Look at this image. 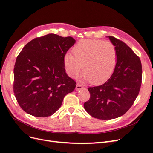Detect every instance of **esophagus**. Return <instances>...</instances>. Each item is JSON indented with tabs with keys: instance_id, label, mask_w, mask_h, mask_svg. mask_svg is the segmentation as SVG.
<instances>
[{
	"instance_id": "esophagus-1",
	"label": "esophagus",
	"mask_w": 153,
	"mask_h": 153,
	"mask_svg": "<svg viewBox=\"0 0 153 153\" xmlns=\"http://www.w3.org/2000/svg\"><path fill=\"white\" fill-rule=\"evenodd\" d=\"M82 85H80V84H76V91H80L81 89H82Z\"/></svg>"
}]
</instances>
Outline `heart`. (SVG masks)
I'll return each mask as SVG.
<instances>
[{"label": "heart", "mask_w": 153, "mask_h": 153, "mask_svg": "<svg viewBox=\"0 0 153 153\" xmlns=\"http://www.w3.org/2000/svg\"><path fill=\"white\" fill-rule=\"evenodd\" d=\"M74 56L66 53L64 64L68 75L76 77L82 70L83 80L94 83L103 82L112 75L117 62V52L109 41L84 39L73 49Z\"/></svg>", "instance_id": "1"}]
</instances>
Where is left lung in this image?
<instances>
[{
	"mask_svg": "<svg viewBox=\"0 0 153 153\" xmlns=\"http://www.w3.org/2000/svg\"><path fill=\"white\" fill-rule=\"evenodd\" d=\"M107 38L116 50V65L103 84L88 88L91 97L84 105L88 114L102 120L121 117L131 108L139 93L142 76L140 58L123 41Z\"/></svg>",
	"mask_w": 153,
	"mask_h": 153,
	"instance_id": "obj_1",
	"label": "left lung"
}]
</instances>
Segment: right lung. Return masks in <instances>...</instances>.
Returning <instances> with one entry per match:
<instances>
[{"instance_id":"obj_1","label":"right lung","mask_w":153,"mask_h":153,"mask_svg":"<svg viewBox=\"0 0 153 153\" xmlns=\"http://www.w3.org/2000/svg\"><path fill=\"white\" fill-rule=\"evenodd\" d=\"M76 43L72 37L49 34L30 41L18 55L13 91L20 107L35 117H48L61 107L76 82L66 73L64 58Z\"/></svg>"}]
</instances>
